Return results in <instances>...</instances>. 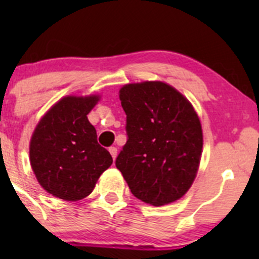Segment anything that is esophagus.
Returning <instances> with one entry per match:
<instances>
[{
  "label": "esophagus",
  "mask_w": 259,
  "mask_h": 259,
  "mask_svg": "<svg viewBox=\"0 0 259 259\" xmlns=\"http://www.w3.org/2000/svg\"><path fill=\"white\" fill-rule=\"evenodd\" d=\"M109 151H110V154H111V156H113V159L116 158V155H117V149L115 148V146H110V148H109Z\"/></svg>",
  "instance_id": "obj_1"
}]
</instances>
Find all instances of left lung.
Masks as SVG:
<instances>
[{
    "label": "left lung",
    "instance_id": "8db88e82",
    "mask_svg": "<svg viewBox=\"0 0 259 259\" xmlns=\"http://www.w3.org/2000/svg\"><path fill=\"white\" fill-rule=\"evenodd\" d=\"M119 96L127 140L115 165L138 199L155 207L176 202L197 176L199 117L179 91L160 81L129 83Z\"/></svg>",
    "mask_w": 259,
    "mask_h": 259
}]
</instances>
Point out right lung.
Here are the masks:
<instances>
[{
  "label": "right lung",
  "mask_w": 259,
  "mask_h": 259,
  "mask_svg": "<svg viewBox=\"0 0 259 259\" xmlns=\"http://www.w3.org/2000/svg\"><path fill=\"white\" fill-rule=\"evenodd\" d=\"M99 96H66L40 120L30 143V161L41 187L54 197L79 200L93 192L113 164L88 120Z\"/></svg>",
  "instance_id": "obj_1"
}]
</instances>
